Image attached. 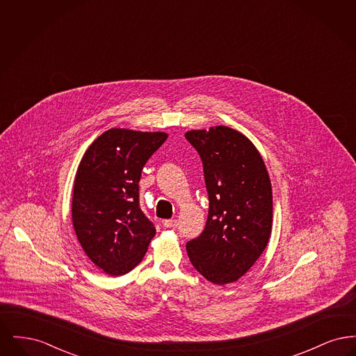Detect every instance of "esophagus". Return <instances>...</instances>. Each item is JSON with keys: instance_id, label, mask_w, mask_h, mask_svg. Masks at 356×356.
<instances>
[{"instance_id": "obj_1", "label": "esophagus", "mask_w": 356, "mask_h": 356, "mask_svg": "<svg viewBox=\"0 0 356 356\" xmlns=\"http://www.w3.org/2000/svg\"><path fill=\"white\" fill-rule=\"evenodd\" d=\"M163 225H164L165 228H176V227L179 225V221L176 220V219H170V220H164L163 221Z\"/></svg>"}]
</instances>
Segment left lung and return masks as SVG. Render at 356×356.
<instances>
[{"instance_id": "8db88e82", "label": "left lung", "mask_w": 356, "mask_h": 356, "mask_svg": "<svg viewBox=\"0 0 356 356\" xmlns=\"http://www.w3.org/2000/svg\"><path fill=\"white\" fill-rule=\"evenodd\" d=\"M186 138L203 161L209 200L205 228L186 243V252L211 283H234L254 266L270 240V176L254 144L232 128L189 131Z\"/></svg>"}]
</instances>
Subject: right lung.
<instances>
[{"mask_svg": "<svg viewBox=\"0 0 356 356\" xmlns=\"http://www.w3.org/2000/svg\"><path fill=\"white\" fill-rule=\"evenodd\" d=\"M167 137L112 128L81 159L73 188V227L86 256L108 275L132 271L156 234L140 208L138 181Z\"/></svg>", "mask_w": 356, "mask_h": 356, "instance_id": "1", "label": "right lung"}]
</instances>
